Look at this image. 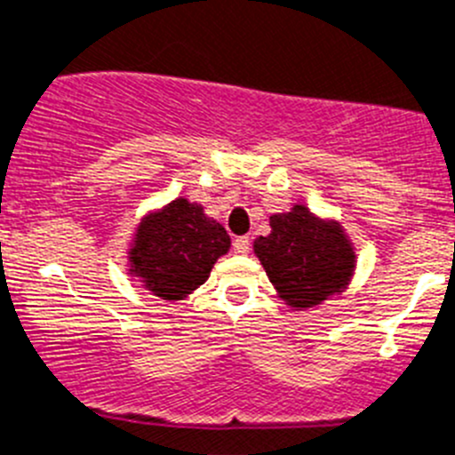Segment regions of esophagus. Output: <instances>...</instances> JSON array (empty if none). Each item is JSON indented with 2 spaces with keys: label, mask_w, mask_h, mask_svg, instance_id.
<instances>
[{
  "label": "esophagus",
  "mask_w": 455,
  "mask_h": 455,
  "mask_svg": "<svg viewBox=\"0 0 455 455\" xmlns=\"http://www.w3.org/2000/svg\"><path fill=\"white\" fill-rule=\"evenodd\" d=\"M233 253H237V256H247L249 253V237L247 235H240L233 240Z\"/></svg>",
  "instance_id": "1"
}]
</instances>
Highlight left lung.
<instances>
[{"label":"left lung","instance_id":"1","mask_svg":"<svg viewBox=\"0 0 455 455\" xmlns=\"http://www.w3.org/2000/svg\"><path fill=\"white\" fill-rule=\"evenodd\" d=\"M269 227V235L253 240V253L290 308H315L349 285L355 251L339 222L294 204L290 212L272 215Z\"/></svg>","mask_w":455,"mask_h":455}]
</instances>
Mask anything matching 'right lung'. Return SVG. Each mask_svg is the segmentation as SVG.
Here are the masks:
<instances>
[{
	"label": "right lung",
	"mask_w": 455,
	"mask_h": 455,
	"mask_svg": "<svg viewBox=\"0 0 455 455\" xmlns=\"http://www.w3.org/2000/svg\"><path fill=\"white\" fill-rule=\"evenodd\" d=\"M231 237L204 206L174 199L140 220L129 249V274L167 301L192 294L211 276Z\"/></svg>",
	"instance_id": "1"
}]
</instances>
